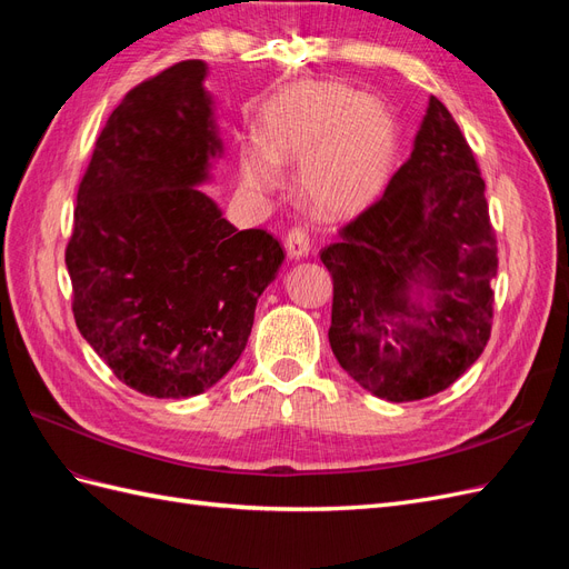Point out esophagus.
Here are the masks:
<instances>
[{
  "label": "esophagus",
  "mask_w": 569,
  "mask_h": 569,
  "mask_svg": "<svg viewBox=\"0 0 569 569\" xmlns=\"http://www.w3.org/2000/svg\"><path fill=\"white\" fill-rule=\"evenodd\" d=\"M284 247H287V253H289L291 258H301V256H306L308 251H311V239H308V232H306V230L291 228V230L287 232Z\"/></svg>",
  "instance_id": "obj_1"
}]
</instances>
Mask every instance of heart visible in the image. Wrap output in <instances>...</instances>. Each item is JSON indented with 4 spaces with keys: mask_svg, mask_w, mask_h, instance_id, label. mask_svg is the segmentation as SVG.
Masks as SVG:
<instances>
[{
    "mask_svg": "<svg viewBox=\"0 0 569 569\" xmlns=\"http://www.w3.org/2000/svg\"><path fill=\"white\" fill-rule=\"evenodd\" d=\"M396 120L382 99L351 84L306 80L274 97L261 123V151L242 161L258 194L280 184L278 166H299V194L320 216H351L380 194L396 153Z\"/></svg>",
    "mask_w": 569,
    "mask_h": 569,
    "instance_id": "heart-1",
    "label": "heart"
}]
</instances>
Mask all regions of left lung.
I'll use <instances>...</instances> for the list:
<instances>
[{"label":"left lung","instance_id":"8db88e82","mask_svg":"<svg viewBox=\"0 0 569 569\" xmlns=\"http://www.w3.org/2000/svg\"><path fill=\"white\" fill-rule=\"evenodd\" d=\"M332 272L330 347L380 399L420 401L451 387L485 351L498 258L475 153L437 97L410 159L385 194L320 251ZM412 281L432 307L407 299Z\"/></svg>","mask_w":569,"mask_h":569}]
</instances>
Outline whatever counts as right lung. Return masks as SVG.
<instances>
[{"label":"right lung","mask_w":569,"mask_h":569,"mask_svg":"<svg viewBox=\"0 0 569 569\" xmlns=\"http://www.w3.org/2000/svg\"><path fill=\"white\" fill-rule=\"evenodd\" d=\"M203 78V61H180L113 109L66 247L80 335L120 382L157 399L197 396L237 363L284 261L270 232H239L194 187L220 153Z\"/></svg>","instance_id":"right-lung-1"}]
</instances>
